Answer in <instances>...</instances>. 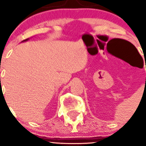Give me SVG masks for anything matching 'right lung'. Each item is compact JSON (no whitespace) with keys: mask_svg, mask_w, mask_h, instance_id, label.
<instances>
[{"mask_svg":"<svg viewBox=\"0 0 146 146\" xmlns=\"http://www.w3.org/2000/svg\"><path fill=\"white\" fill-rule=\"evenodd\" d=\"M28 40H29V38H28V39H26V40H23V41H22V42H26V41H27Z\"/></svg>","mask_w":146,"mask_h":146,"instance_id":"obj_1","label":"right lung"}]
</instances>
